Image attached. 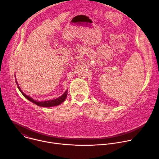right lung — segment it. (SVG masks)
Masks as SVG:
<instances>
[{
    "label": "right lung",
    "instance_id": "right-lung-1",
    "mask_svg": "<svg viewBox=\"0 0 159 159\" xmlns=\"http://www.w3.org/2000/svg\"><path fill=\"white\" fill-rule=\"evenodd\" d=\"M16 83L17 84V87H18L19 90L20 91V93H22V94L27 99H28L31 102L34 103L35 104H36L37 106H41V107H52V106H55L59 105V104H60L61 103H62L65 101V99H66V98L67 96L68 90H66V91L65 92V93L62 96H61L60 97H59V98H58L57 99H53V100H49V101H41V102L36 101H34L31 98H30V96H28L26 94H25L23 92H22V90H21V89H20V87L18 85L17 82V81H16Z\"/></svg>",
    "mask_w": 159,
    "mask_h": 159
}]
</instances>
